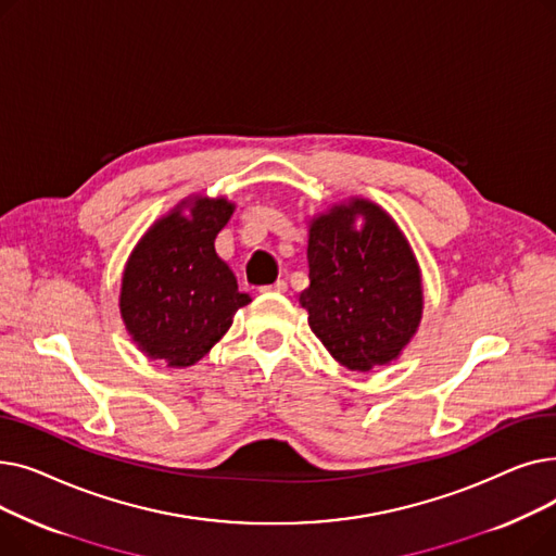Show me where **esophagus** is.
Here are the masks:
<instances>
[{
    "instance_id": "obj_1",
    "label": "esophagus",
    "mask_w": 556,
    "mask_h": 556,
    "mask_svg": "<svg viewBox=\"0 0 556 556\" xmlns=\"http://www.w3.org/2000/svg\"><path fill=\"white\" fill-rule=\"evenodd\" d=\"M261 290H263V293H286V290H288V283H286L283 279H279V281L270 283V286H263Z\"/></svg>"
}]
</instances>
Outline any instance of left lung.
I'll return each mask as SVG.
<instances>
[{"label":"left lung","instance_id":"1","mask_svg":"<svg viewBox=\"0 0 556 556\" xmlns=\"http://www.w3.org/2000/svg\"><path fill=\"white\" fill-rule=\"evenodd\" d=\"M306 258L300 304L329 354L352 371L396 361L421 323L424 288L392 216L365 198L333 204L311 220Z\"/></svg>","mask_w":556,"mask_h":556}]
</instances>
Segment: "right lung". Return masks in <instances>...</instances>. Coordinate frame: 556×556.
I'll use <instances>...</instances> for the list:
<instances>
[{"instance_id":"right-lung-1","label":"right lung","mask_w":556,"mask_h":556,"mask_svg":"<svg viewBox=\"0 0 556 556\" xmlns=\"http://www.w3.org/2000/svg\"><path fill=\"white\" fill-rule=\"evenodd\" d=\"M231 214L225 198L182 200L143 233L126 263L124 325L141 352L166 367H189L207 356L233 313L250 304L214 248Z\"/></svg>"}]
</instances>
